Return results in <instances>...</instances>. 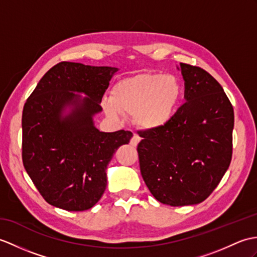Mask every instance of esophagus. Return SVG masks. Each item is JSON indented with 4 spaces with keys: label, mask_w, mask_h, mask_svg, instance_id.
I'll return each instance as SVG.
<instances>
[{
    "label": "esophagus",
    "mask_w": 257,
    "mask_h": 257,
    "mask_svg": "<svg viewBox=\"0 0 257 257\" xmlns=\"http://www.w3.org/2000/svg\"><path fill=\"white\" fill-rule=\"evenodd\" d=\"M140 137L138 136V135H134V137L133 138H131V140H130V145L131 146H134V147H137V145H138V143L140 142Z\"/></svg>",
    "instance_id": "esophagus-1"
}]
</instances>
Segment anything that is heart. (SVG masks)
Segmentation results:
<instances>
[{"instance_id":"heart-1","label":"heart","mask_w":257,"mask_h":257,"mask_svg":"<svg viewBox=\"0 0 257 257\" xmlns=\"http://www.w3.org/2000/svg\"><path fill=\"white\" fill-rule=\"evenodd\" d=\"M181 96L182 85L175 75L140 73L116 83L103 107L110 117L135 115L142 128L158 129L174 116Z\"/></svg>"}]
</instances>
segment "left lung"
Instances as JSON below:
<instances>
[{
    "instance_id": "8db88e82",
    "label": "left lung",
    "mask_w": 257,
    "mask_h": 257,
    "mask_svg": "<svg viewBox=\"0 0 257 257\" xmlns=\"http://www.w3.org/2000/svg\"><path fill=\"white\" fill-rule=\"evenodd\" d=\"M184 103L158 129L139 131L143 181L154 198L173 207L196 205L213 192L232 159L233 107L212 75L180 63Z\"/></svg>"
}]
</instances>
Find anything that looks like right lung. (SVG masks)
<instances>
[{
	"mask_svg": "<svg viewBox=\"0 0 257 257\" xmlns=\"http://www.w3.org/2000/svg\"><path fill=\"white\" fill-rule=\"evenodd\" d=\"M117 71L60 62L41 77L24 105L23 164L48 204L83 211L103 196L107 165L133 137L130 131L101 133L94 126L93 116L101 111V98Z\"/></svg>",
	"mask_w": 257,
	"mask_h": 257,
	"instance_id": "add662e5",
	"label": "right lung"
}]
</instances>
